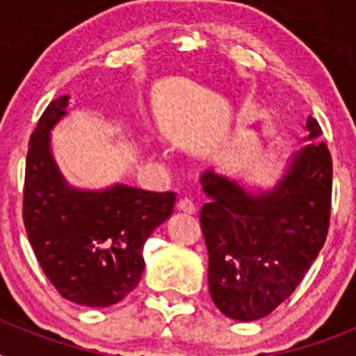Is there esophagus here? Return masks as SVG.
Wrapping results in <instances>:
<instances>
[{
    "label": "esophagus",
    "mask_w": 356,
    "mask_h": 356,
    "mask_svg": "<svg viewBox=\"0 0 356 356\" xmlns=\"http://www.w3.org/2000/svg\"><path fill=\"white\" fill-rule=\"evenodd\" d=\"M178 210H181V212H187V213H194L196 205H194V201L191 200V197H181V200L178 201Z\"/></svg>",
    "instance_id": "esophagus-1"
}]
</instances>
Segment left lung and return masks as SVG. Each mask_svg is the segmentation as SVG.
<instances>
[{
	"label": "left lung",
	"mask_w": 356,
	"mask_h": 356,
	"mask_svg": "<svg viewBox=\"0 0 356 356\" xmlns=\"http://www.w3.org/2000/svg\"><path fill=\"white\" fill-rule=\"evenodd\" d=\"M310 140L294 153L271 193L253 196L237 181L207 171L210 203L200 212L209 250V287L216 307L235 321L262 319L305 278L325 244L332 209V155L316 140L323 130L307 119Z\"/></svg>",
	"instance_id": "obj_1"
}]
</instances>
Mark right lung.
Returning a JSON list of instances; mask_svg holds the SVG:
<instances>
[{
	"label": "right lung",
	"instance_id": "1",
	"mask_svg": "<svg viewBox=\"0 0 356 356\" xmlns=\"http://www.w3.org/2000/svg\"><path fill=\"white\" fill-rule=\"evenodd\" d=\"M69 96L53 99L30 137L23 221L44 275L72 303L110 307L134 291L143 248L175 209V193L114 185L72 188L56 168L49 131L67 114Z\"/></svg>",
	"mask_w": 356,
	"mask_h": 356
}]
</instances>
